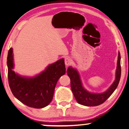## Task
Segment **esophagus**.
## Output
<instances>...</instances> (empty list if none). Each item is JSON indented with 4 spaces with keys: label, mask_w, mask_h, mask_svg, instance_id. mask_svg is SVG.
Returning a JSON list of instances; mask_svg holds the SVG:
<instances>
[{
    "label": "esophagus",
    "mask_w": 129,
    "mask_h": 129,
    "mask_svg": "<svg viewBox=\"0 0 129 129\" xmlns=\"http://www.w3.org/2000/svg\"><path fill=\"white\" fill-rule=\"evenodd\" d=\"M71 62H72V60L71 59V58L67 57L65 58V64H66L67 66H68L69 65L71 64Z\"/></svg>",
    "instance_id": "esophagus-1"
}]
</instances>
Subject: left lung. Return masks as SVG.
Masks as SVG:
<instances>
[{"label":"left lung","instance_id":"obj_1","mask_svg":"<svg viewBox=\"0 0 129 129\" xmlns=\"http://www.w3.org/2000/svg\"><path fill=\"white\" fill-rule=\"evenodd\" d=\"M120 54L118 52L117 66L116 79L106 91L100 94L91 93L88 92L82 86L80 76L77 70L69 67L67 73L71 80V88L75 99L81 105L86 106H96L102 104L110 97L116 90L119 83L121 77Z\"/></svg>","mask_w":129,"mask_h":129}]
</instances>
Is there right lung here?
Returning <instances> with one entry per match:
<instances>
[{
  "label": "right lung",
  "mask_w": 129,
  "mask_h": 129,
  "mask_svg": "<svg viewBox=\"0 0 129 129\" xmlns=\"http://www.w3.org/2000/svg\"><path fill=\"white\" fill-rule=\"evenodd\" d=\"M7 60L9 84L13 95L30 107L42 109L48 105L53 99L58 79L66 74L64 59L49 65L45 71L30 78L20 76L12 70L14 64L12 48Z\"/></svg>",
  "instance_id": "right-lung-1"
}]
</instances>
